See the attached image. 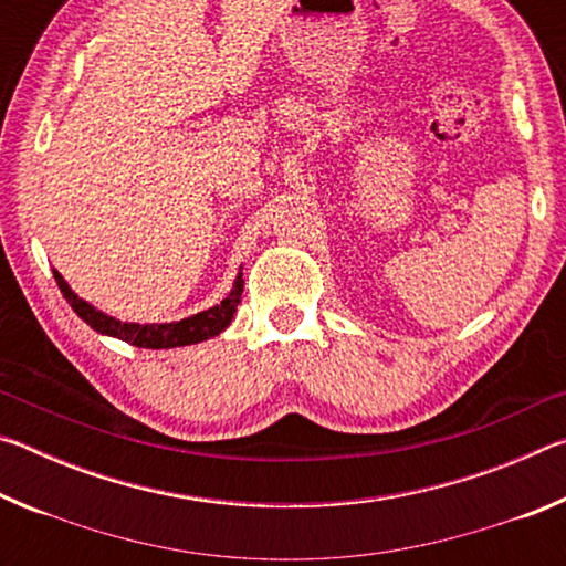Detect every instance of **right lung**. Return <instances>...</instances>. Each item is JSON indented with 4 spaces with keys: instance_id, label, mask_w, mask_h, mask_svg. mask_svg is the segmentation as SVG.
Here are the masks:
<instances>
[{
    "instance_id": "add662e5",
    "label": "right lung",
    "mask_w": 566,
    "mask_h": 566,
    "mask_svg": "<svg viewBox=\"0 0 566 566\" xmlns=\"http://www.w3.org/2000/svg\"><path fill=\"white\" fill-rule=\"evenodd\" d=\"M54 280L60 284L64 300L72 304L76 317L90 324L94 332L104 334V337L122 339L134 347L142 349H175V347H189V344L207 342L212 337H219L232 322L239 302H242L244 292V280H242V266L234 276V284L222 302L209 306L205 312L191 314L187 319L179 322H157V324H139V322H122L112 314L97 310V306L82 300L70 284H66L64 276L54 270Z\"/></svg>"
}]
</instances>
